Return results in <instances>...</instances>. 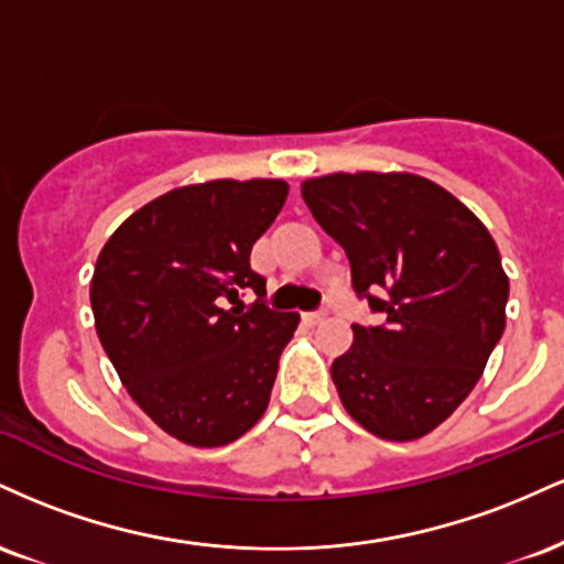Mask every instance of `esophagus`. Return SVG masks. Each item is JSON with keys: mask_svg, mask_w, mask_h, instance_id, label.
<instances>
[{"mask_svg": "<svg viewBox=\"0 0 564 564\" xmlns=\"http://www.w3.org/2000/svg\"><path fill=\"white\" fill-rule=\"evenodd\" d=\"M326 310H315V313H304L302 318H304V323H307V326H318V323H323L326 321Z\"/></svg>", "mask_w": 564, "mask_h": 564, "instance_id": "obj_1", "label": "esophagus"}]
</instances>
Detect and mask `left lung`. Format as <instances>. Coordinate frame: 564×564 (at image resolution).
Wrapping results in <instances>:
<instances>
[{
  "mask_svg": "<svg viewBox=\"0 0 564 564\" xmlns=\"http://www.w3.org/2000/svg\"><path fill=\"white\" fill-rule=\"evenodd\" d=\"M345 249L352 289L381 326L352 323L332 364L341 405L381 440H419L467 400L507 326L509 278L485 225L408 172H336L302 183Z\"/></svg>",
  "mask_w": 564,
  "mask_h": 564,
  "instance_id": "left-lung-1",
  "label": "left lung"
}]
</instances>
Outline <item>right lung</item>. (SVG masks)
<instances>
[{
  "mask_svg": "<svg viewBox=\"0 0 564 564\" xmlns=\"http://www.w3.org/2000/svg\"><path fill=\"white\" fill-rule=\"evenodd\" d=\"M286 196L283 180L174 187L127 217L97 257L100 345L134 403L180 443L228 445L270 403L300 315L264 304L249 254ZM241 288L258 294L249 308Z\"/></svg>",
  "mask_w": 564,
  "mask_h": 564,
  "instance_id": "right-lung-1",
  "label": "right lung"
}]
</instances>
